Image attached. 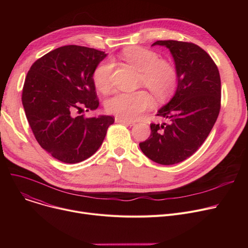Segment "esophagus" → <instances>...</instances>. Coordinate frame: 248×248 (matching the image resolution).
<instances>
[{"label": "esophagus", "instance_id": "obj_1", "mask_svg": "<svg viewBox=\"0 0 248 248\" xmlns=\"http://www.w3.org/2000/svg\"><path fill=\"white\" fill-rule=\"evenodd\" d=\"M115 122L116 123H120V124H124L125 125H128V126L135 125V122L127 121V120H124V119H121V117H115Z\"/></svg>", "mask_w": 248, "mask_h": 248}]
</instances>
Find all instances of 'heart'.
Listing matches in <instances>:
<instances>
[{
  "instance_id": "obj_1",
  "label": "heart",
  "mask_w": 248,
  "mask_h": 248,
  "mask_svg": "<svg viewBox=\"0 0 248 248\" xmlns=\"http://www.w3.org/2000/svg\"><path fill=\"white\" fill-rule=\"evenodd\" d=\"M124 60L140 72V85H145L159 99L173 94L178 82L177 69L170 61L160 59L153 50L131 47L122 54ZM112 65L108 61L99 63L95 67L93 79L95 87L106 93L111 85ZM153 106V98L146 90L135 93H117L106 104L107 110L124 120H137Z\"/></svg>"
}]
</instances>
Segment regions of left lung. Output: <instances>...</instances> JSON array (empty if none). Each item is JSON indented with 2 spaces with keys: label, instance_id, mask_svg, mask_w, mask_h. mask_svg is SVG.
<instances>
[{
  "label": "left lung",
  "instance_id": "left-lung-1",
  "mask_svg": "<svg viewBox=\"0 0 248 248\" xmlns=\"http://www.w3.org/2000/svg\"><path fill=\"white\" fill-rule=\"evenodd\" d=\"M155 45L170 50L178 85L175 95L157 113L169 124H151V136L140 148L155 163L174 165L191 157L210 134L221 106L220 74L209 54L196 44L161 40Z\"/></svg>",
  "mask_w": 248,
  "mask_h": 248
}]
</instances>
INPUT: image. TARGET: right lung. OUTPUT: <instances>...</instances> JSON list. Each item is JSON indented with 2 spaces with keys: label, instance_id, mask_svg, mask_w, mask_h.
Here are the masks:
<instances>
[{
  "label": "right lung",
  "instance_id": "add662e5",
  "mask_svg": "<svg viewBox=\"0 0 248 248\" xmlns=\"http://www.w3.org/2000/svg\"><path fill=\"white\" fill-rule=\"evenodd\" d=\"M103 51L67 45L36 60L26 76L22 103L37 141L52 157L76 164L101 146L114 117L76 115L94 110L99 101L93 74Z\"/></svg>",
  "mask_w": 248,
  "mask_h": 248
}]
</instances>
